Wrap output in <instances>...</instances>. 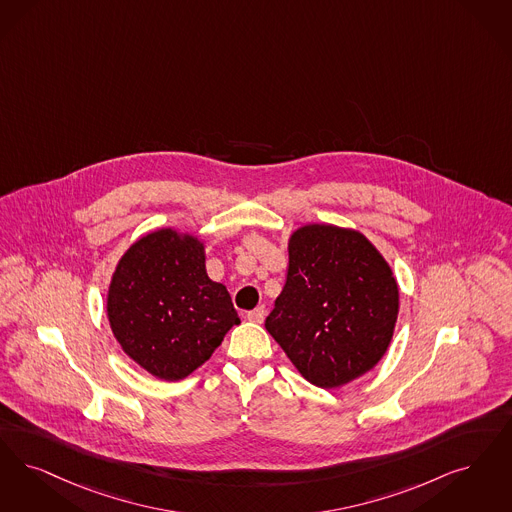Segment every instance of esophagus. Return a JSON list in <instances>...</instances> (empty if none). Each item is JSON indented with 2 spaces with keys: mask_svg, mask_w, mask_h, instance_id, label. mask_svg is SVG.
Returning <instances> with one entry per match:
<instances>
[{
  "mask_svg": "<svg viewBox=\"0 0 512 512\" xmlns=\"http://www.w3.org/2000/svg\"><path fill=\"white\" fill-rule=\"evenodd\" d=\"M265 314V307L253 308V310H249V312H247V320H249V322H253V324H263Z\"/></svg>",
  "mask_w": 512,
  "mask_h": 512,
  "instance_id": "obj_1",
  "label": "esophagus"
}]
</instances>
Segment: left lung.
<instances>
[{"mask_svg": "<svg viewBox=\"0 0 512 512\" xmlns=\"http://www.w3.org/2000/svg\"><path fill=\"white\" fill-rule=\"evenodd\" d=\"M286 286L265 328L308 383L337 389L387 352L400 295L389 263L352 228L305 225L287 244Z\"/></svg>", "mask_w": 512, "mask_h": 512, "instance_id": "left-lung-1", "label": "left lung"}]
</instances>
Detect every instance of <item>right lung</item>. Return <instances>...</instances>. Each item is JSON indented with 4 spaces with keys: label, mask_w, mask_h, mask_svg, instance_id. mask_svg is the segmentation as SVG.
<instances>
[{
    "label": "right lung",
    "mask_w": 512,
    "mask_h": 512,
    "mask_svg": "<svg viewBox=\"0 0 512 512\" xmlns=\"http://www.w3.org/2000/svg\"><path fill=\"white\" fill-rule=\"evenodd\" d=\"M123 352L158 379L179 381L240 324L230 293L205 270L204 242L160 228L123 253L106 297Z\"/></svg>",
    "instance_id": "right-lung-1"
}]
</instances>
